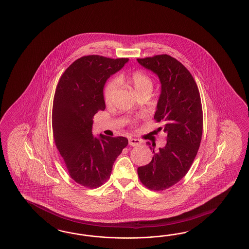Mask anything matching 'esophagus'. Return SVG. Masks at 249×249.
I'll return each instance as SVG.
<instances>
[{
	"label": "esophagus",
	"instance_id": "obj_1",
	"mask_svg": "<svg viewBox=\"0 0 249 249\" xmlns=\"http://www.w3.org/2000/svg\"><path fill=\"white\" fill-rule=\"evenodd\" d=\"M142 142L138 139H135V138H130L129 139V145L131 146H138L141 144Z\"/></svg>",
	"mask_w": 249,
	"mask_h": 249
}]
</instances>
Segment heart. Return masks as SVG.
Wrapping results in <instances>:
<instances>
[{"label":"heart","mask_w":249,"mask_h":249,"mask_svg":"<svg viewBox=\"0 0 249 249\" xmlns=\"http://www.w3.org/2000/svg\"><path fill=\"white\" fill-rule=\"evenodd\" d=\"M126 81L133 86L134 90L137 94L144 92L152 89V80L150 79V76L145 73L142 71H135L129 75L117 76L116 79H111L107 82L104 88V99L107 103H109L113 99L114 94L116 92V88L118 86V81Z\"/></svg>","instance_id":"b5f03b06"}]
</instances>
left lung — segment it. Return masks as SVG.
<instances>
[{
  "label": "left lung",
  "instance_id": "obj_1",
  "mask_svg": "<svg viewBox=\"0 0 249 249\" xmlns=\"http://www.w3.org/2000/svg\"><path fill=\"white\" fill-rule=\"evenodd\" d=\"M138 63L158 75L161 92L154 119L167 133L165 147L154 151L151 161L137 169L140 180L150 190L162 191L188 172L200 147L202 108L199 89L190 71L168 54L139 58ZM147 145L150 146L148 142Z\"/></svg>",
  "mask_w": 249,
  "mask_h": 249
}]
</instances>
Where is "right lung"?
<instances>
[{"instance_id":"1","label":"right lung","mask_w":249,"mask_h":249,"mask_svg":"<svg viewBox=\"0 0 249 249\" xmlns=\"http://www.w3.org/2000/svg\"><path fill=\"white\" fill-rule=\"evenodd\" d=\"M128 60L82 56L65 70L55 89L52 113L54 143L70 177L88 188H97L109 178L114 162L128 144L125 137L92 134L93 117L106 108L105 83Z\"/></svg>"}]
</instances>
